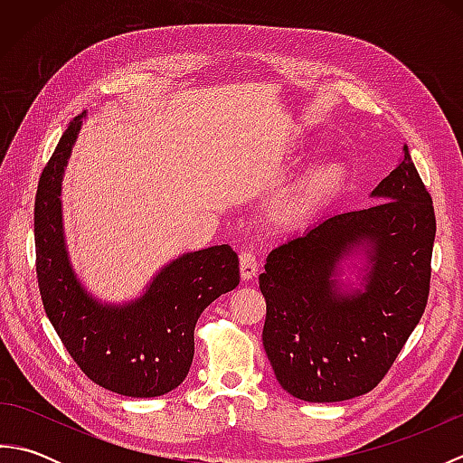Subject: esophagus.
Instances as JSON below:
<instances>
[{
	"label": "esophagus",
	"instance_id": "1",
	"mask_svg": "<svg viewBox=\"0 0 463 463\" xmlns=\"http://www.w3.org/2000/svg\"><path fill=\"white\" fill-rule=\"evenodd\" d=\"M259 272V262L254 259L252 252H241V277L242 280H250L252 277H257Z\"/></svg>",
	"mask_w": 463,
	"mask_h": 463
}]
</instances>
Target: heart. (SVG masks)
Masks as SVG:
<instances>
[{"label": "heart", "mask_w": 463, "mask_h": 463, "mask_svg": "<svg viewBox=\"0 0 463 463\" xmlns=\"http://www.w3.org/2000/svg\"><path fill=\"white\" fill-rule=\"evenodd\" d=\"M346 181V171L336 161H322L310 166L279 203V219L284 222H297L312 213L334 193L342 189Z\"/></svg>", "instance_id": "heart-1"}]
</instances>
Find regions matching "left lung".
<instances>
[{"label":"left lung","mask_w":463,"mask_h":463,"mask_svg":"<svg viewBox=\"0 0 463 463\" xmlns=\"http://www.w3.org/2000/svg\"><path fill=\"white\" fill-rule=\"evenodd\" d=\"M382 203L328 216L274 249L259 277L262 344L280 386L304 402L368 394L426 310L436 214L408 146L372 191ZM369 252L364 290H337L339 260Z\"/></svg>","instance_id":"8db88e82"}]
</instances>
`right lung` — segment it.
Listing matches in <instances>:
<instances>
[{
  "label": "right lung",
  "instance_id": "1",
  "mask_svg": "<svg viewBox=\"0 0 463 463\" xmlns=\"http://www.w3.org/2000/svg\"><path fill=\"white\" fill-rule=\"evenodd\" d=\"M81 117L69 123L39 176L33 209L39 294L57 336L87 378L121 396H163L189 373L201 312L239 287V257L229 244L186 252L131 304L107 307L91 298L69 264L59 201Z\"/></svg>",
  "mask_w": 463,
  "mask_h": 463
}]
</instances>
